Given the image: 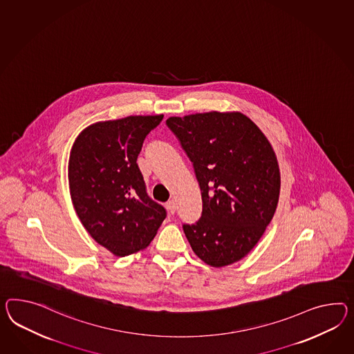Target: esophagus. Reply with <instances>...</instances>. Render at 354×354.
Masks as SVG:
<instances>
[{
  "instance_id": "34e87169",
  "label": "esophagus",
  "mask_w": 354,
  "mask_h": 354,
  "mask_svg": "<svg viewBox=\"0 0 354 354\" xmlns=\"http://www.w3.org/2000/svg\"><path fill=\"white\" fill-rule=\"evenodd\" d=\"M167 209L169 210V213L171 214H174L176 213V210H177V204H176V201L174 200H169L168 203H167Z\"/></svg>"
}]
</instances>
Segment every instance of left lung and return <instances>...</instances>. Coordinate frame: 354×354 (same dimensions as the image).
Here are the masks:
<instances>
[{
	"mask_svg": "<svg viewBox=\"0 0 354 354\" xmlns=\"http://www.w3.org/2000/svg\"><path fill=\"white\" fill-rule=\"evenodd\" d=\"M190 158L201 218L183 225L194 253L212 267L239 262L261 240L277 208L280 168L262 131L240 111L167 119Z\"/></svg>",
	"mask_w": 354,
	"mask_h": 354,
	"instance_id": "8db88e82",
	"label": "left lung"
}]
</instances>
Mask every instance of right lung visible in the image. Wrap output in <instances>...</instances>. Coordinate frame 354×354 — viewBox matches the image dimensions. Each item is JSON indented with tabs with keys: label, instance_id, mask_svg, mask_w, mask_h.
Wrapping results in <instances>:
<instances>
[{
	"label": "right lung",
	"instance_id": "1",
	"mask_svg": "<svg viewBox=\"0 0 354 354\" xmlns=\"http://www.w3.org/2000/svg\"><path fill=\"white\" fill-rule=\"evenodd\" d=\"M163 119L131 115L97 122L75 138L68 164L73 205L92 239L117 257L145 249L167 216L146 194L137 165L145 137Z\"/></svg>",
	"mask_w": 354,
	"mask_h": 354
}]
</instances>
